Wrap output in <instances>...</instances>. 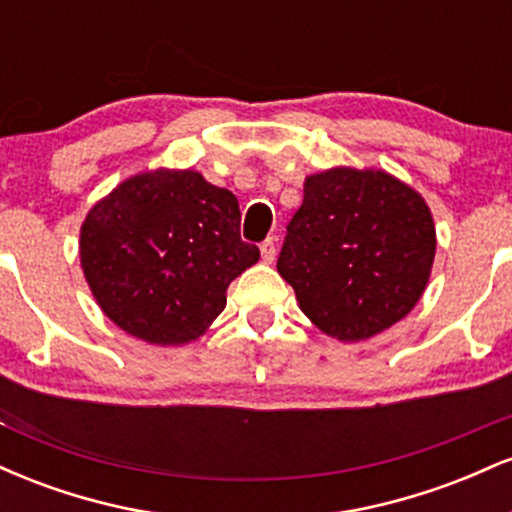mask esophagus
Masks as SVG:
<instances>
[{
    "label": "esophagus",
    "instance_id": "obj_1",
    "mask_svg": "<svg viewBox=\"0 0 512 512\" xmlns=\"http://www.w3.org/2000/svg\"><path fill=\"white\" fill-rule=\"evenodd\" d=\"M260 252H262V260L264 262H274V257H276V240L274 238H267L264 240V243L260 245Z\"/></svg>",
    "mask_w": 512,
    "mask_h": 512
}]
</instances>
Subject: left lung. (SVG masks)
<instances>
[{
    "mask_svg": "<svg viewBox=\"0 0 512 512\" xmlns=\"http://www.w3.org/2000/svg\"><path fill=\"white\" fill-rule=\"evenodd\" d=\"M436 228L424 197L383 170L310 175L276 269L301 310L342 342L380 334L424 293Z\"/></svg>",
    "mask_w": 512,
    "mask_h": 512,
    "instance_id": "8db88e82",
    "label": "left lung"
}]
</instances>
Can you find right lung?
<instances>
[{"label":"right lung","mask_w":512,"mask_h":512,"mask_svg":"<svg viewBox=\"0 0 512 512\" xmlns=\"http://www.w3.org/2000/svg\"><path fill=\"white\" fill-rule=\"evenodd\" d=\"M81 267L120 330L158 346L197 339L226 308V289L260 260L240 238L233 192L195 170L134 175L88 211Z\"/></svg>","instance_id":"add662e5"}]
</instances>
